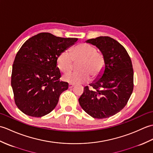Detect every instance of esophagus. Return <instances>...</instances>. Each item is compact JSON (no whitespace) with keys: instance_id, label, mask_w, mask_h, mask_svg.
<instances>
[{"instance_id":"esophagus-1","label":"esophagus","mask_w":153,"mask_h":153,"mask_svg":"<svg viewBox=\"0 0 153 153\" xmlns=\"http://www.w3.org/2000/svg\"><path fill=\"white\" fill-rule=\"evenodd\" d=\"M74 87V84H71V83H70V84H69V89L72 88V87Z\"/></svg>"}]
</instances>
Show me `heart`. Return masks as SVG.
<instances>
[{
  "label": "heart",
  "mask_w": 153,
  "mask_h": 153,
  "mask_svg": "<svg viewBox=\"0 0 153 153\" xmlns=\"http://www.w3.org/2000/svg\"><path fill=\"white\" fill-rule=\"evenodd\" d=\"M75 62H80L77 66L79 71H69L62 76L64 82L71 84H79L99 77L105 68V57L97 51L95 46L89 43H80L71 48L70 53H61L57 58V66L62 72H67Z\"/></svg>",
  "instance_id": "obj_1"
}]
</instances>
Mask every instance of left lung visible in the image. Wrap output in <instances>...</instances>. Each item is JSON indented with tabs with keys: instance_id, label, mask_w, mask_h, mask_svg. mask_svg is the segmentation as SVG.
Segmentation results:
<instances>
[{
	"instance_id": "left-lung-1",
	"label": "left lung",
	"mask_w": 153,
	"mask_h": 153,
	"mask_svg": "<svg viewBox=\"0 0 153 153\" xmlns=\"http://www.w3.org/2000/svg\"><path fill=\"white\" fill-rule=\"evenodd\" d=\"M95 45L105 57V68L98 79L84 87L79 103L94 118L103 119L115 115L128 102L134 89V70L128 52L110 37L87 40Z\"/></svg>"
}]
</instances>
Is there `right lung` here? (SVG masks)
Masks as SVG:
<instances>
[{"label": "right lung", "mask_w": 153, "mask_h": 153, "mask_svg": "<svg viewBox=\"0 0 153 153\" xmlns=\"http://www.w3.org/2000/svg\"><path fill=\"white\" fill-rule=\"evenodd\" d=\"M77 38H62L40 33L23 44L12 66L11 85L16 106L25 114L42 117L57 105L68 83L60 81L57 58Z\"/></svg>", "instance_id": "add662e5"}]
</instances>
